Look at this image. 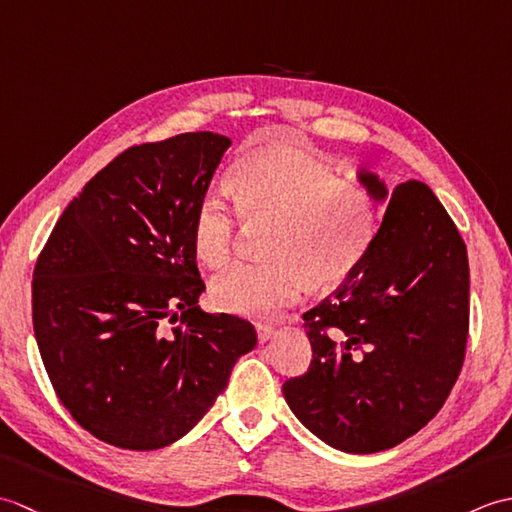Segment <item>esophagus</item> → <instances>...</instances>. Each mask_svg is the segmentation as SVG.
<instances>
[{
    "label": "esophagus",
    "mask_w": 512,
    "mask_h": 512,
    "mask_svg": "<svg viewBox=\"0 0 512 512\" xmlns=\"http://www.w3.org/2000/svg\"><path fill=\"white\" fill-rule=\"evenodd\" d=\"M255 328H257V339H259V343H266V341L273 339V334H275V328H273V325L257 323Z\"/></svg>",
    "instance_id": "esophagus-1"
}]
</instances>
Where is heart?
<instances>
[{"label": "heart", "mask_w": 512, "mask_h": 512, "mask_svg": "<svg viewBox=\"0 0 512 512\" xmlns=\"http://www.w3.org/2000/svg\"><path fill=\"white\" fill-rule=\"evenodd\" d=\"M231 187L250 226H273L262 264H237L211 284L213 301L242 317H273L303 286L328 290L350 279L372 250L380 215L374 195L332 167L290 147H270L237 162ZM239 222L222 195L206 193L193 215V248L206 266L231 259Z\"/></svg>", "instance_id": "heart-1"}]
</instances>
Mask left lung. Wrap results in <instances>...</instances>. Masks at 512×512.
Returning <instances> with one entry per match:
<instances>
[{"mask_svg":"<svg viewBox=\"0 0 512 512\" xmlns=\"http://www.w3.org/2000/svg\"><path fill=\"white\" fill-rule=\"evenodd\" d=\"M389 200L361 268L303 314L308 372L284 383L292 413L325 444L376 453L418 433L449 398L469 339V257L449 213L424 182Z\"/></svg>","mask_w":512,"mask_h":512,"instance_id":"left-lung-1","label":"left lung"}]
</instances>
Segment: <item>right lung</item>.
Listing matches in <instances>:
<instances>
[{"instance_id":"obj_1","label":"right lung","mask_w":512,"mask_h":512,"mask_svg":"<svg viewBox=\"0 0 512 512\" xmlns=\"http://www.w3.org/2000/svg\"><path fill=\"white\" fill-rule=\"evenodd\" d=\"M228 147L195 132L125 149L37 259L43 367L70 416L112 447L154 451L189 433L257 343L253 323L198 306L193 215Z\"/></svg>"}]
</instances>
